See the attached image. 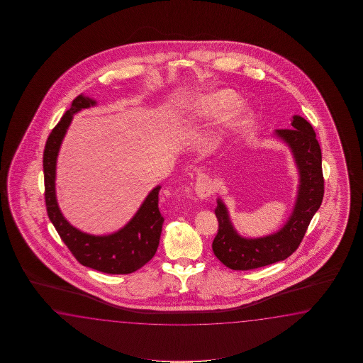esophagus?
I'll list each match as a JSON object with an SVG mask.
<instances>
[{
  "mask_svg": "<svg viewBox=\"0 0 363 363\" xmlns=\"http://www.w3.org/2000/svg\"><path fill=\"white\" fill-rule=\"evenodd\" d=\"M211 193H213L211 179L208 178L206 174L199 171L197 172V183H196V194H197V197H200L201 200H205V199L210 197Z\"/></svg>",
  "mask_w": 363,
  "mask_h": 363,
  "instance_id": "1",
  "label": "esophagus"
}]
</instances>
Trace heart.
I'll return each instance as SVG.
<instances>
[{
  "label": "heart",
  "instance_id": "obj_1",
  "mask_svg": "<svg viewBox=\"0 0 363 363\" xmlns=\"http://www.w3.org/2000/svg\"><path fill=\"white\" fill-rule=\"evenodd\" d=\"M240 101L239 94L231 89L213 91L199 96L196 100L184 106L180 113V121L184 124L213 122L222 119L232 110L231 114L227 118L225 128L231 133H241L252 124L253 113L244 105L238 107L237 105Z\"/></svg>",
  "mask_w": 363,
  "mask_h": 363
}]
</instances>
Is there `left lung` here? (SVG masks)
I'll return each instance as SVG.
<instances>
[{
    "mask_svg": "<svg viewBox=\"0 0 363 363\" xmlns=\"http://www.w3.org/2000/svg\"><path fill=\"white\" fill-rule=\"evenodd\" d=\"M291 125L288 130L274 132V138L281 140L291 149L298 171L296 202L284 225L263 238H244L233 227L225 203L218 199L216 216L219 228L213 241V252L231 270H253L284 261L298 247L310 220L320 208L324 180L322 152L315 132L300 116H294Z\"/></svg>",
    "mask_w": 363,
    "mask_h": 363,
    "instance_id": "obj_1",
    "label": "left lung"
}]
</instances>
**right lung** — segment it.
<instances>
[{
    "label": "right lung",
    "instance_id": "right-lung-1",
    "mask_svg": "<svg viewBox=\"0 0 363 363\" xmlns=\"http://www.w3.org/2000/svg\"><path fill=\"white\" fill-rule=\"evenodd\" d=\"M96 104L97 102L88 96L79 94L48 138L43 157L48 216L62 241L83 266L111 275L131 274L149 262L160 245L164 220L158 208L161 185H157L149 192L136 214L123 228L100 236L85 233L69 224L62 214L55 196L57 158L63 138L74 114Z\"/></svg>",
    "mask_w": 363,
    "mask_h": 363
}]
</instances>
